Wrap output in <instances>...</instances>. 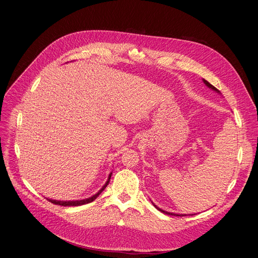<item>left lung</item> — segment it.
<instances>
[{"mask_svg":"<svg viewBox=\"0 0 258 258\" xmlns=\"http://www.w3.org/2000/svg\"><path fill=\"white\" fill-rule=\"evenodd\" d=\"M203 80V82H204V84L207 86V87H209L210 89H213L214 92H216V93H218L219 95H221V93H220V90L219 89H217L214 85H211L208 81H206L205 79H202ZM152 202V201H151ZM152 204L155 206V208H157L159 211H161V213H163V214H165V215H169V216H177V217H183V216H186V215H181V214H174V213H169V211H165V210H163V209H161V208H159L158 206H156L153 202H152Z\"/></svg>","mask_w":258,"mask_h":258,"instance_id":"left-lung-1","label":"left lung"}]
</instances>
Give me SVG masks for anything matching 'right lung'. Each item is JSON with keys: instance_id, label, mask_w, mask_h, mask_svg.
Listing matches in <instances>:
<instances>
[{"instance_id": "1", "label": "right lung", "mask_w": 258, "mask_h": 258, "mask_svg": "<svg viewBox=\"0 0 258 258\" xmlns=\"http://www.w3.org/2000/svg\"><path fill=\"white\" fill-rule=\"evenodd\" d=\"M111 174H109L108 176V179L107 181H106V183L102 186V188L95 195H93L92 197H89V198H86V199H82V200H73V201H58V200H52V199H48L50 202H52L53 204H56V205H61V206H80V205H84V204H87V203H90L93 202L94 200H96L98 198V196L106 188V186L108 185L109 183V180L111 178Z\"/></svg>"}]
</instances>
